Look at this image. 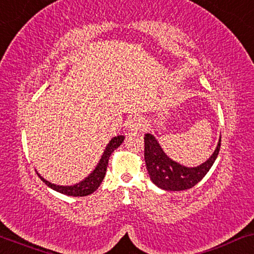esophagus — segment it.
<instances>
[{"label":"esophagus","mask_w":254,"mask_h":254,"mask_svg":"<svg viewBox=\"0 0 254 254\" xmlns=\"http://www.w3.org/2000/svg\"><path fill=\"white\" fill-rule=\"evenodd\" d=\"M142 127H143V124H142L141 119H138V118H131L127 121L126 124V130H127V134H130L133 133V131H138L142 129Z\"/></svg>","instance_id":"34e87169"}]
</instances>
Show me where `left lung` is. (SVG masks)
<instances>
[{"instance_id":"1","label":"left lung","mask_w":254,"mask_h":254,"mask_svg":"<svg viewBox=\"0 0 254 254\" xmlns=\"http://www.w3.org/2000/svg\"><path fill=\"white\" fill-rule=\"evenodd\" d=\"M221 148V136L213 155L202 164L189 168L179 164L165 154L157 138L144 135V161L151 182L164 190H184L195 186L213 166Z\"/></svg>"}]
</instances>
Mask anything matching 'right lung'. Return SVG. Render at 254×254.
I'll list each match as a JSON object with an SVG mask.
<instances>
[{
  "instance_id": "1",
  "label": "right lung",
  "mask_w": 254,
  "mask_h": 254,
  "mask_svg": "<svg viewBox=\"0 0 254 254\" xmlns=\"http://www.w3.org/2000/svg\"><path fill=\"white\" fill-rule=\"evenodd\" d=\"M125 140L124 135H118V136H114L111 138V141L107 143L105 147V150H104L102 157H100L98 164L96 165V168L93 169V171L88 177H85L84 179L81 180L79 183H76L74 185H68V186H62V185H55V184H52L43 178L39 173V178L43 180V182L46 184L48 187H51L52 190H57V192L61 194H65V195L69 196H86L89 194L95 192V190L100 186V184L104 180V177L106 175L107 170V164H109L110 156L112 152L116 150L118 147H120L121 143H123Z\"/></svg>"
}]
</instances>
